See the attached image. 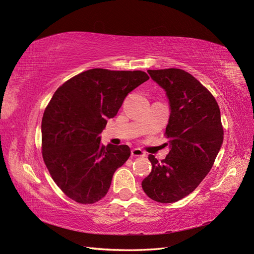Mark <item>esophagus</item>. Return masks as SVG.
Wrapping results in <instances>:
<instances>
[{"instance_id": "1", "label": "esophagus", "mask_w": 254, "mask_h": 254, "mask_svg": "<svg viewBox=\"0 0 254 254\" xmlns=\"http://www.w3.org/2000/svg\"><path fill=\"white\" fill-rule=\"evenodd\" d=\"M131 156L132 157H144L145 153L142 149L140 148H134L131 150Z\"/></svg>"}]
</instances>
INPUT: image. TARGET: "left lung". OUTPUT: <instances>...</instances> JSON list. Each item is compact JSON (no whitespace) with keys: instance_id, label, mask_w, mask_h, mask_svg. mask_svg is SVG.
Listing matches in <instances>:
<instances>
[{"instance_id":"1","label":"left lung","mask_w":254,"mask_h":254,"mask_svg":"<svg viewBox=\"0 0 254 254\" xmlns=\"http://www.w3.org/2000/svg\"><path fill=\"white\" fill-rule=\"evenodd\" d=\"M147 72L170 102L165 135L171 150L161 162L148 156L152 170L142 189L152 200L171 203L190 194L209 174L224 141V129L216 99L193 75L180 68Z\"/></svg>"}]
</instances>
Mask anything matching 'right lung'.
<instances>
[{
	"instance_id": "obj_1",
	"label": "right lung",
	"mask_w": 254,
	"mask_h": 254,
	"mask_svg": "<svg viewBox=\"0 0 254 254\" xmlns=\"http://www.w3.org/2000/svg\"><path fill=\"white\" fill-rule=\"evenodd\" d=\"M148 79L143 71L92 68L54 93L42 118V157L68 198L91 204L108 193L113 174L128 160L130 148L104 146L99 134L129 92Z\"/></svg>"
}]
</instances>
